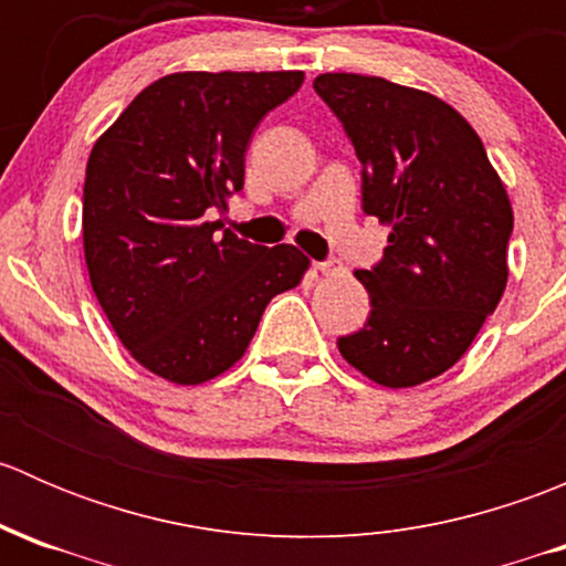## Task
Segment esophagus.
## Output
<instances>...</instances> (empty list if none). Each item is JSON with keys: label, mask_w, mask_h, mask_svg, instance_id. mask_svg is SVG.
Instances as JSON below:
<instances>
[{"label": "esophagus", "mask_w": 566, "mask_h": 566, "mask_svg": "<svg viewBox=\"0 0 566 566\" xmlns=\"http://www.w3.org/2000/svg\"><path fill=\"white\" fill-rule=\"evenodd\" d=\"M315 268L319 273H336V271H342V262L336 260V256H328V260L315 262Z\"/></svg>", "instance_id": "obj_1"}]
</instances>
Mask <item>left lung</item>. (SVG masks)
<instances>
[{
  "instance_id": "8db88e82",
  "label": "left lung",
  "mask_w": 566,
  "mask_h": 566,
  "mask_svg": "<svg viewBox=\"0 0 566 566\" xmlns=\"http://www.w3.org/2000/svg\"><path fill=\"white\" fill-rule=\"evenodd\" d=\"M315 93L361 161V210L391 224L384 260L356 271L367 323L336 347L375 384L419 386L460 361L504 295L510 197L436 95L358 73H323Z\"/></svg>"
}]
</instances>
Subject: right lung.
<instances>
[{"label":"right lung","mask_w":566,"mask_h":566,"mask_svg":"<svg viewBox=\"0 0 566 566\" xmlns=\"http://www.w3.org/2000/svg\"><path fill=\"white\" fill-rule=\"evenodd\" d=\"M301 71L172 73L95 142L84 180V256L114 334L150 373L197 386L247 353L273 295L310 260L221 232L210 216L243 188L247 150Z\"/></svg>","instance_id":"1"}]
</instances>
